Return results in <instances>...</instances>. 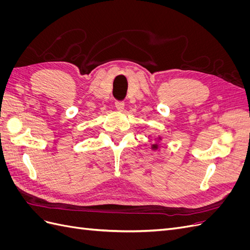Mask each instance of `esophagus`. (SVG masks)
<instances>
[{"label":"esophagus","instance_id":"1","mask_svg":"<svg viewBox=\"0 0 250 250\" xmlns=\"http://www.w3.org/2000/svg\"><path fill=\"white\" fill-rule=\"evenodd\" d=\"M124 106H125L124 102H122V101H117V102H116V108H117L119 111H123V110H124Z\"/></svg>","mask_w":250,"mask_h":250}]
</instances>
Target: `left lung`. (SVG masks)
Returning a JSON list of instances; mask_svg holds the SVG:
<instances>
[{"label":"left lung","mask_w":250,"mask_h":250,"mask_svg":"<svg viewBox=\"0 0 250 250\" xmlns=\"http://www.w3.org/2000/svg\"><path fill=\"white\" fill-rule=\"evenodd\" d=\"M161 140H162L161 137L157 138V141H161ZM158 148H160V146H158V144H153V145L151 146V149H152V150H157Z\"/></svg>","instance_id":"1"}]
</instances>
